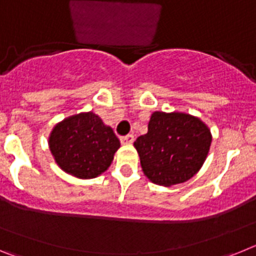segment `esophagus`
<instances>
[{
  "instance_id": "34e87169",
  "label": "esophagus",
  "mask_w": 256,
  "mask_h": 256,
  "mask_svg": "<svg viewBox=\"0 0 256 256\" xmlns=\"http://www.w3.org/2000/svg\"><path fill=\"white\" fill-rule=\"evenodd\" d=\"M133 141H134V136L133 134H126V136H123V137H120V142L123 144H133Z\"/></svg>"
}]
</instances>
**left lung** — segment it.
<instances>
[{"label":"left lung","instance_id":"1","mask_svg":"<svg viewBox=\"0 0 256 256\" xmlns=\"http://www.w3.org/2000/svg\"><path fill=\"white\" fill-rule=\"evenodd\" d=\"M212 144L210 130L184 112H155L146 134L136 140L144 176L159 186H173L200 170Z\"/></svg>","mask_w":256,"mask_h":256}]
</instances>
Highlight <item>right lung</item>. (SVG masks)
I'll use <instances>...</instances> for the list:
<instances>
[{"mask_svg":"<svg viewBox=\"0 0 256 256\" xmlns=\"http://www.w3.org/2000/svg\"><path fill=\"white\" fill-rule=\"evenodd\" d=\"M50 150L61 169L76 178H94L110 166L120 141L94 112L73 115L52 130Z\"/></svg>","mask_w":256,"mask_h":256,"instance_id":"add662e5","label":"right lung"}]
</instances>
